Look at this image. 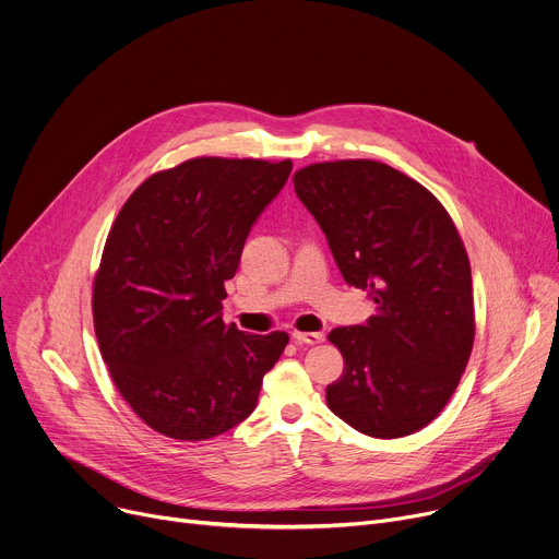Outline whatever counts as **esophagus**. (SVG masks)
Here are the masks:
<instances>
[{
	"label": "esophagus",
	"instance_id": "obj_1",
	"mask_svg": "<svg viewBox=\"0 0 559 559\" xmlns=\"http://www.w3.org/2000/svg\"><path fill=\"white\" fill-rule=\"evenodd\" d=\"M292 338L298 345H318V343L325 341V334H321V332H294Z\"/></svg>",
	"mask_w": 559,
	"mask_h": 559
}]
</instances>
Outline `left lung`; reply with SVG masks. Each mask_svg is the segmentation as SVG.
I'll list each match as a JSON object with an SVG mask.
<instances>
[{"label": "left lung", "mask_w": 559, "mask_h": 559, "mask_svg": "<svg viewBox=\"0 0 559 559\" xmlns=\"http://www.w3.org/2000/svg\"><path fill=\"white\" fill-rule=\"evenodd\" d=\"M294 190L328 236L347 285L376 313L336 328L345 358L330 409L371 438H403L449 403L471 356V265L442 203L418 181L369 158L313 164Z\"/></svg>", "instance_id": "obj_1"}]
</instances>
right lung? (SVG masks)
I'll use <instances>...</instances> for the list:
<instances>
[{"instance_id":"obj_1","label":"right lung","mask_w":559,"mask_h":559,"mask_svg":"<svg viewBox=\"0 0 559 559\" xmlns=\"http://www.w3.org/2000/svg\"><path fill=\"white\" fill-rule=\"evenodd\" d=\"M292 162L199 156L145 179L121 207L93 287L104 362L132 412L175 440L243 423L289 336L225 325L221 300Z\"/></svg>"}]
</instances>
